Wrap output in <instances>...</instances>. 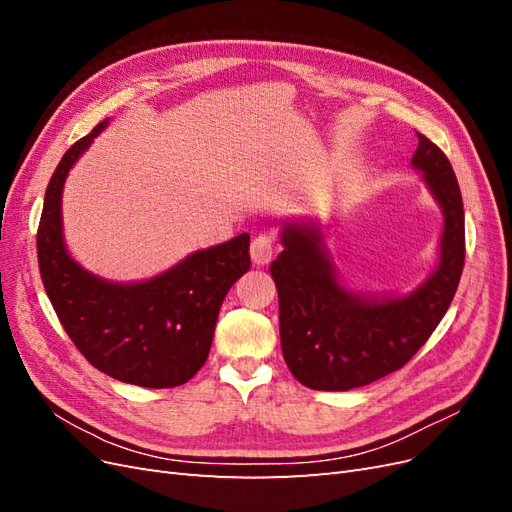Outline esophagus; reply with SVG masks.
I'll return each instance as SVG.
<instances>
[{
  "mask_svg": "<svg viewBox=\"0 0 512 512\" xmlns=\"http://www.w3.org/2000/svg\"><path fill=\"white\" fill-rule=\"evenodd\" d=\"M250 256L256 267H265L273 258V239L267 235H260L250 245Z\"/></svg>",
  "mask_w": 512,
  "mask_h": 512,
  "instance_id": "34e87169",
  "label": "esophagus"
}]
</instances>
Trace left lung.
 Segmentation results:
<instances>
[{"label": "left lung", "instance_id": "8db88e82", "mask_svg": "<svg viewBox=\"0 0 512 512\" xmlns=\"http://www.w3.org/2000/svg\"><path fill=\"white\" fill-rule=\"evenodd\" d=\"M412 168L442 209L440 256L408 294H365L342 282L316 220L282 226L271 262L280 297V339L292 376L314 391H350L404 367L451 305L466 258L459 183L448 158L418 134Z\"/></svg>", "mask_w": 512, "mask_h": 512}]
</instances>
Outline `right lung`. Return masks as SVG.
I'll use <instances>...</instances> for the list:
<instances>
[{"mask_svg":"<svg viewBox=\"0 0 512 512\" xmlns=\"http://www.w3.org/2000/svg\"><path fill=\"white\" fill-rule=\"evenodd\" d=\"M106 126L108 119L100 121L66 151L46 188L38 228L42 284L91 365L121 382L170 389L205 365L226 292L250 269V235L198 250L141 282H111L83 269L64 241L61 194L70 168Z\"/></svg>","mask_w":512,"mask_h":512,"instance_id":"add662e5","label":"right lung"}]
</instances>
